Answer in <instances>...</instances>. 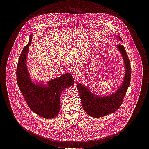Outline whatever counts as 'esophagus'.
Listing matches in <instances>:
<instances>
[{
    "label": "esophagus",
    "mask_w": 149,
    "mask_h": 149,
    "mask_svg": "<svg viewBox=\"0 0 149 149\" xmlns=\"http://www.w3.org/2000/svg\"><path fill=\"white\" fill-rule=\"evenodd\" d=\"M72 75H73V77L75 78V79L77 81L78 80H79L81 75H80V72H79L78 71H75L73 73H72Z\"/></svg>",
    "instance_id": "esophagus-1"
}]
</instances>
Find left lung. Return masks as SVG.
Segmentation results:
<instances>
[{
    "mask_svg": "<svg viewBox=\"0 0 149 149\" xmlns=\"http://www.w3.org/2000/svg\"><path fill=\"white\" fill-rule=\"evenodd\" d=\"M117 37L122 42L120 36L117 35ZM117 48L124 61L125 74L122 84L115 92L107 96H98L91 92L86 86L77 84L83 109L86 113L93 117L99 118L116 111L121 106L130 85L131 70L127 54L123 45H117Z\"/></svg>",
    "mask_w": 149,
    "mask_h": 149,
    "instance_id": "8db88e82",
    "label": "left lung"
}]
</instances>
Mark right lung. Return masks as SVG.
Wrapping results in <instances>:
<instances>
[{"label": "right lung", "instance_id": "1", "mask_svg": "<svg viewBox=\"0 0 149 149\" xmlns=\"http://www.w3.org/2000/svg\"><path fill=\"white\" fill-rule=\"evenodd\" d=\"M22 50L17 68V80L21 93L29 108L37 115L46 119L55 117L60 112V95L65 88L74 85L70 73L50 80L47 85L35 83L31 79L27 67V55L31 43Z\"/></svg>", "mask_w": 149, "mask_h": 149}]
</instances>
